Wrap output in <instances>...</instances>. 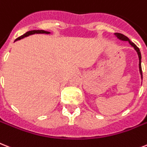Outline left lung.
<instances>
[{"instance_id":"1","label":"left lung","mask_w":147,"mask_h":147,"mask_svg":"<svg viewBox=\"0 0 147 147\" xmlns=\"http://www.w3.org/2000/svg\"><path fill=\"white\" fill-rule=\"evenodd\" d=\"M115 35L121 40H124V41H128L130 45H131V47H133L134 49L135 50L136 52L138 53V57H139V70L140 73V76H141V79H143V75H142V69H141V53H140V49L138 48V47L136 46L133 42H131V40H129V38L126 37L125 35L122 34H120V33H115Z\"/></svg>"}]
</instances>
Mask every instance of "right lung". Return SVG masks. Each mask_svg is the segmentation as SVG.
<instances>
[{
  "label": "right lung",
  "instance_id": "right-lung-1",
  "mask_svg": "<svg viewBox=\"0 0 147 147\" xmlns=\"http://www.w3.org/2000/svg\"><path fill=\"white\" fill-rule=\"evenodd\" d=\"M50 33H51L50 32H47V31H44V30L29 31V32H26V34H24L23 35H22V36H20V37H19V38H17L15 40V41L20 40V39L24 38H26V37H27V36H29V35H31V34H50ZM15 41H14V42H15Z\"/></svg>",
  "mask_w": 147,
  "mask_h": 147
}]
</instances>
